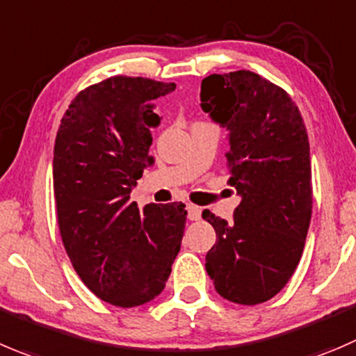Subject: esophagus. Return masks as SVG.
Segmentation results:
<instances>
[{
  "mask_svg": "<svg viewBox=\"0 0 356 356\" xmlns=\"http://www.w3.org/2000/svg\"><path fill=\"white\" fill-rule=\"evenodd\" d=\"M187 216L188 220L195 222V220L201 218V208H197V206L194 204H187Z\"/></svg>",
  "mask_w": 356,
  "mask_h": 356,
  "instance_id": "esophagus-1",
  "label": "esophagus"
}]
</instances>
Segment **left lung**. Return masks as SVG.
I'll return each mask as SVG.
<instances>
[{"label":"left lung","mask_w":356,"mask_h":356,"mask_svg":"<svg viewBox=\"0 0 356 356\" xmlns=\"http://www.w3.org/2000/svg\"><path fill=\"white\" fill-rule=\"evenodd\" d=\"M201 108L229 131V184L241 195L231 223L202 211L216 232L206 270L223 299L255 306L302 257L313 209L306 125L282 87L246 70L206 76Z\"/></svg>","instance_id":"1"}]
</instances>
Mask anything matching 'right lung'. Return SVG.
<instances>
[{"instance_id":"1","label":"right lung","mask_w":356,"mask_h":356,"mask_svg":"<svg viewBox=\"0 0 356 356\" xmlns=\"http://www.w3.org/2000/svg\"><path fill=\"white\" fill-rule=\"evenodd\" d=\"M175 83L111 76L80 90L54 147V195L60 238L74 270L101 300L134 307L164 290L180 252L185 204H147L131 191L154 164L157 97Z\"/></svg>"}]
</instances>
